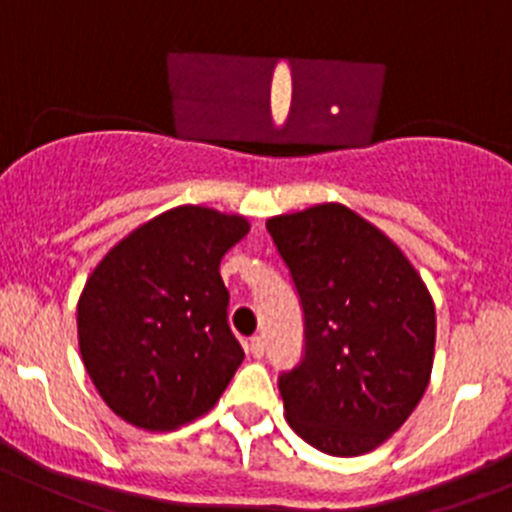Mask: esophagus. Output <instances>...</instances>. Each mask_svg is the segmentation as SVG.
Listing matches in <instances>:
<instances>
[{
	"instance_id": "obj_1",
	"label": "esophagus",
	"mask_w": 512,
	"mask_h": 512,
	"mask_svg": "<svg viewBox=\"0 0 512 512\" xmlns=\"http://www.w3.org/2000/svg\"><path fill=\"white\" fill-rule=\"evenodd\" d=\"M247 353H250L252 358H262V353H265V338L252 336L250 341H247Z\"/></svg>"
}]
</instances>
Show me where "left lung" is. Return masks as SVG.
<instances>
[{"label":"left lung","instance_id":"left-lung-1","mask_svg":"<svg viewBox=\"0 0 512 512\" xmlns=\"http://www.w3.org/2000/svg\"><path fill=\"white\" fill-rule=\"evenodd\" d=\"M305 318V356L280 374L288 424L333 457L391 437L424 396L434 303L404 252L343 204L267 219Z\"/></svg>","mask_w":512,"mask_h":512}]
</instances>
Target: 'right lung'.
Returning <instances> with one entry per match:
<instances>
[{"label": "right lung", "mask_w": 512, "mask_h": 512, "mask_svg": "<svg viewBox=\"0 0 512 512\" xmlns=\"http://www.w3.org/2000/svg\"><path fill=\"white\" fill-rule=\"evenodd\" d=\"M250 232L240 214L174 207L123 237L78 300L85 371L121 419L169 432L207 414L245 351L227 323L219 262Z\"/></svg>", "instance_id": "right-lung-1"}]
</instances>
